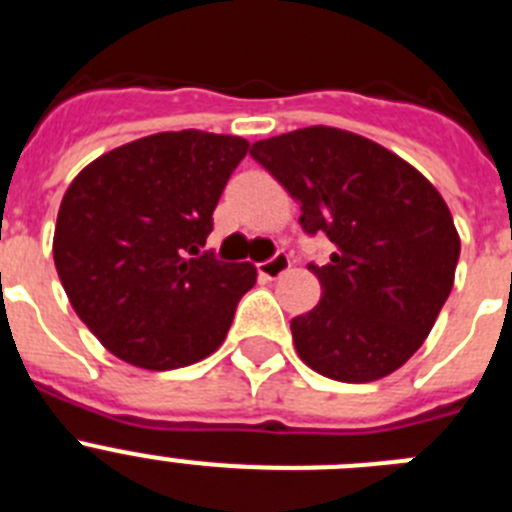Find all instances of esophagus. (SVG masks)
I'll return each mask as SVG.
<instances>
[{
	"label": "esophagus",
	"instance_id": "obj_1",
	"mask_svg": "<svg viewBox=\"0 0 512 512\" xmlns=\"http://www.w3.org/2000/svg\"><path fill=\"white\" fill-rule=\"evenodd\" d=\"M287 269H289V256L284 251H277L271 259L261 261L259 264V274L264 279H279Z\"/></svg>",
	"mask_w": 512,
	"mask_h": 512
}]
</instances>
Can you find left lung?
<instances>
[{
    "label": "left lung",
    "mask_w": 512,
    "mask_h": 512,
    "mask_svg": "<svg viewBox=\"0 0 512 512\" xmlns=\"http://www.w3.org/2000/svg\"><path fill=\"white\" fill-rule=\"evenodd\" d=\"M251 156L300 202L302 230L333 243L328 264H310L323 297L292 318L300 359L354 384L400 369L454 287L461 243L441 194L374 140L325 125L259 140Z\"/></svg>",
    "instance_id": "8db88e82"
}]
</instances>
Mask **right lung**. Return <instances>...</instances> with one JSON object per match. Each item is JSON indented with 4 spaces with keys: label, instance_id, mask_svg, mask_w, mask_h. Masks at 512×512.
I'll return each mask as SVG.
<instances>
[{
    "label": "right lung",
    "instance_id": "obj_1",
    "mask_svg": "<svg viewBox=\"0 0 512 512\" xmlns=\"http://www.w3.org/2000/svg\"><path fill=\"white\" fill-rule=\"evenodd\" d=\"M248 140L156 133L104 153L66 189L53 261L71 307L110 354L166 372L228 336L253 264L202 251Z\"/></svg>",
    "mask_w": 512,
    "mask_h": 512
}]
</instances>
